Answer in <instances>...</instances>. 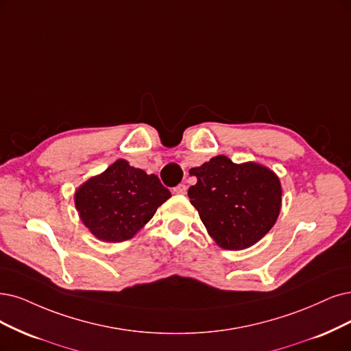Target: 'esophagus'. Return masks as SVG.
<instances>
[{"mask_svg": "<svg viewBox=\"0 0 351 351\" xmlns=\"http://www.w3.org/2000/svg\"><path fill=\"white\" fill-rule=\"evenodd\" d=\"M172 192L176 193V195H185V193H186V185L179 184L178 186H175V188L172 189Z\"/></svg>", "mask_w": 351, "mask_h": 351, "instance_id": "obj_1", "label": "esophagus"}]
</instances>
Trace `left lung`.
Here are the masks:
<instances>
[{
  "label": "left lung",
  "instance_id": "obj_1",
  "mask_svg": "<svg viewBox=\"0 0 351 351\" xmlns=\"http://www.w3.org/2000/svg\"><path fill=\"white\" fill-rule=\"evenodd\" d=\"M189 175L198 182L188 189L191 204L219 247L247 249L276 223L282 189L279 178L257 163H232L215 156Z\"/></svg>",
  "mask_w": 351,
  "mask_h": 351
}]
</instances>
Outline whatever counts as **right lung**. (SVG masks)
<instances>
[{"instance_id": "add662e5", "label": "right lung", "mask_w": 351, "mask_h": 351, "mask_svg": "<svg viewBox=\"0 0 351 351\" xmlns=\"http://www.w3.org/2000/svg\"><path fill=\"white\" fill-rule=\"evenodd\" d=\"M169 198L158 176L120 159L76 191L75 205L95 237L120 243L132 239Z\"/></svg>"}]
</instances>
